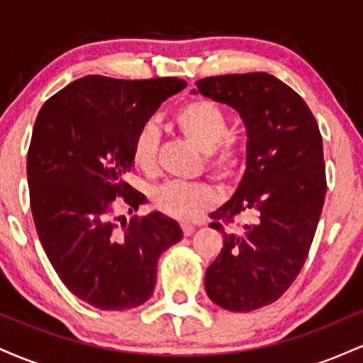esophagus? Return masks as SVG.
<instances>
[{
	"label": "esophagus",
	"instance_id": "esophagus-1",
	"mask_svg": "<svg viewBox=\"0 0 363 363\" xmlns=\"http://www.w3.org/2000/svg\"><path fill=\"white\" fill-rule=\"evenodd\" d=\"M181 228H182V232H184L186 237L193 235V232L196 230L194 225H191V223H181Z\"/></svg>",
	"mask_w": 363,
	"mask_h": 363
}]
</instances>
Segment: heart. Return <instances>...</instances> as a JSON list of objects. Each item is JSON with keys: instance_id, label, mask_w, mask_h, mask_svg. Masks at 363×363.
<instances>
[{"instance_id": "obj_1", "label": "heart", "mask_w": 363, "mask_h": 363, "mask_svg": "<svg viewBox=\"0 0 363 363\" xmlns=\"http://www.w3.org/2000/svg\"><path fill=\"white\" fill-rule=\"evenodd\" d=\"M174 123L186 140L203 150L205 167L216 179H230L242 164L244 148L237 136L228 133V118L218 104L211 101H191L179 107ZM158 129L145 123L133 143V160L136 167L153 172L158 157ZM153 203L158 210L177 220H194L216 203V193L205 182H167L157 187Z\"/></svg>"}]
</instances>
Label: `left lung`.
Segmentation results:
<instances>
[{
	"instance_id": "8db88e82",
	"label": "left lung",
	"mask_w": 363,
	"mask_h": 363,
	"mask_svg": "<svg viewBox=\"0 0 363 363\" xmlns=\"http://www.w3.org/2000/svg\"><path fill=\"white\" fill-rule=\"evenodd\" d=\"M198 91L234 107L247 129L245 172L235 194L210 216L223 247L208 266V297L227 311L251 312L285 294L309 256L324 196L323 136L307 104L268 73L208 77ZM196 94V91H194ZM252 224L225 233L235 216Z\"/></svg>"
}]
</instances>
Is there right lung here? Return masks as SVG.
<instances>
[{"label": "right lung", "mask_w": 363, "mask_h": 363, "mask_svg": "<svg viewBox=\"0 0 363 363\" xmlns=\"http://www.w3.org/2000/svg\"><path fill=\"white\" fill-rule=\"evenodd\" d=\"M181 78L116 80L90 74L45 101L27 155L34 223L66 289L102 311L147 302L160 254L182 239L181 227L153 211L121 220L145 203L124 181L136 133L160 104L181 91Z\"/></svg>", "instance_id": "1"}]
</instances>
